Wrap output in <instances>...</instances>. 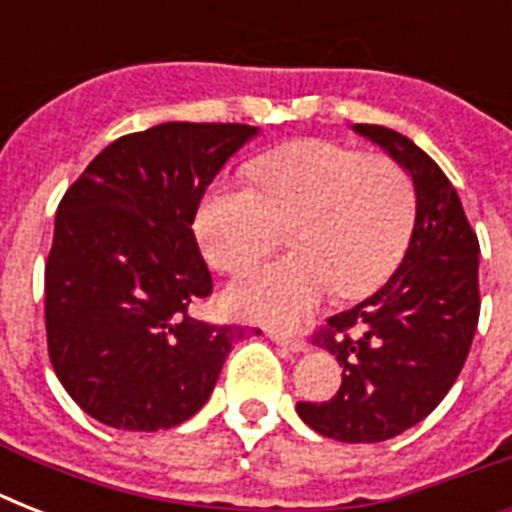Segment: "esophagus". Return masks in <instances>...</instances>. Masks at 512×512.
<instances>
[{
  "mask_svg": "<svg viewBox=\"0 0 512 512\" xmlns=\"http://www.w3.org/2000/svg\"><path fill=\"white\" fill-rule=\"evenodd\" d=\"M271 340H276L279 345L289 348L292 353H303V350L308 348V342H305L303 337H297V335H279V332H271Z\"/></svg>",
  "mask_w": 512,
  "mask_h": 512,
  "instance_id": "1",
  "label": "esophagus"
}]
</instances>
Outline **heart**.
Instances as JSON below:
<instances>
[{"mask_svg":"<svg viewBox=\"0 0 512 512\" xmlns=\"http://www.w3.org/2000/svg\"><path fill=\"white\" fill-rule=\"evenodd\" d=\"M252 180L255 188L215 183L193 217L201 255L223 273L247 271L289 228L295 252L225 292L233 313L295 324L332 287L340 297L369 295L401 263L414 188L398 164L303 140L257 159Z\"/></svg>","mask_w":512,"mask_h":512,"instance_id":"1","label":"heart"}]
</instances>
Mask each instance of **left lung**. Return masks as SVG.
Here are the masks:
<instances>
[{"label":"left lung","instance_id":"1","mask_svg":"<svg viewBox=\"0 0 512 512\" xmlns=\"http://www.w3.org/2000/svg\"><path fill=\"white\" fill-rule=\"evenodd\" d=\"M404 167L414 185V228L396 273L372 297L327 321L316 337L342 366L324 404L300 401V420L345 444H377L414 428L462 372L478 327V239L462 201L433 159L401 132L353 124Z\"/></svg>","mask_w":512,"mask_h":512}]
</instances>
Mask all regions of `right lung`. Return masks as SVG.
<instances>
[{"label": "right lung", "instance_id": "obj_1", "mask_svg": "<svg viewBox=\"0 0 512 512\" xmlns=\"http://www.w3.org/2000/svg\"><path fill=\"white\" fill-rule=\"evenodd\" d=\"M249 124L167 122L103 148L58 204L44 324L66 393L116 430L175 428L215 390L241 327L191 316L212 292L193 236Z\"/></svg>", "mask_w": 512, "mask_h": 512}]
</instances>
